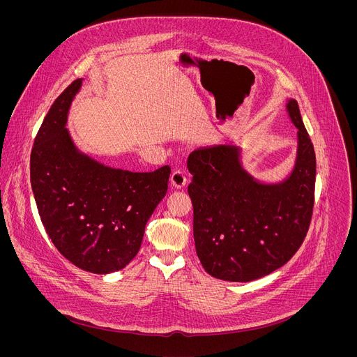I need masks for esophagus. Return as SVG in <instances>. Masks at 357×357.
<instances>
[{
	"label": "esophagus",
	"mask_w": 357,
	"mask_h": 357,
	"mask_svg": "<svg viewBox=\"0 0 357 357\" xmlns=\"http://www.w3.org/2000/svg\"><path fill=\"white\" fill-rule=\"evenodd\" d=\"M188 182V176H186V172L182 171V169H176L172 172L171 175V183L176 188V189H181L186 185Z\"/></svg>",
	"instance_id": "1"
}]
</instances>
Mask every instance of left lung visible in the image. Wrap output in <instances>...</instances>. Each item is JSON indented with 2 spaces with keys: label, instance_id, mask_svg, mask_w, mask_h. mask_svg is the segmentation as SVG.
I'll use <instances>...</instances> for the list:
<instances>
[{
  "label": "left lung",
  "instance_id": "left-lung-1",
  "mask_svg": "<svg viewBox=\"0 0 357 357\" xmlns=\"http://www.w3.org/2000/svg\"><path fill=\"white\" fill-rule=\"evenodd\" d=\"M287 112L298 128V149L292 172L281 182L251 176L234 145L200 148L188 158L196 254L215 278L248 282L268 275L291 260L308 233L315 151L294 98Z\"/></svg>",
  "mask_w": 357,
  "mask_h": 357
}]
</instances>
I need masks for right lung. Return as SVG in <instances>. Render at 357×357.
<instances>
[{
  "instance_id": "add662e5",
  "label": "right lung",
  "mask_w": 357,
  "mask_h": 357,
  "mask_svg": "<svg viewBox=\"0 0 357 357\" xmlns=\"http://www.w3.org/2000/svg\"><path fill=\"white\" fill-rule=\"evenodd\" d=\"M80 86L82 79L75 80L47 112L31 152V185L42 225L62 256L84 271L109 274L137 256L171 168L131 172L82 154L66 128Z\"/></svg>"
}]
</instances>
